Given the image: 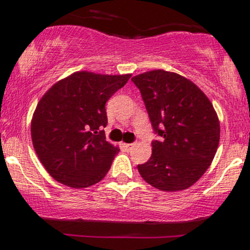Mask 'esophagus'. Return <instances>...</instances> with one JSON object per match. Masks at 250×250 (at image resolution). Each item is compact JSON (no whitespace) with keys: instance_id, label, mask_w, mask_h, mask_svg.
<instances>
[{"instance_id":"1","label":"esophagus","mask_w":250,"mask_h":250,"mask_svg":"<svg viewBox=\"0 0 250 250\" xmlns=\"http://www.w3.org/2000/svg\"><path fill=\"white\" fill-rule=\"evenodd\" d=\"M134 146H135V144H134V143H127V144H125V147L127 148L128 151L132 150V148H134Z\"/></svg>"}]
</instances>
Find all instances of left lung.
Listing matches in <instances>:
<instances>
[{"mask_svg":"<svg viewBox=\"0 0 250 250\" xmlns=\"http://www.w3.org/2000/svg\"><path fill=\"white\" fill-rule=\"evenodd\" d=\"M159 141L138 172L163 191L187 189L207 172L217 152L220 125L203 91L183 76L159 69L134 76Z\"/></svg>","mask_w":250,"mask_h":250,"instance_id":"1","label":"left lung"}]
</instances>
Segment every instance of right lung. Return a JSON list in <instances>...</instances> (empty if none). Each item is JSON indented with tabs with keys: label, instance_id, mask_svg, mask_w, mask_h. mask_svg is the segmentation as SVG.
<instances>
[{
	"label": "right lung",
	"instance_id": "right-lung-1",
	"mask_svg": "<svg viewBox=\"0 0 250 250\" xmlns=\"http://www.w3.org/2000/svg\"><path fill=\"white\" fill-rule=\"evenodd\" d=\"M130 77L77 71L41 98L31 136L38 158L56 181L86 188L105 178L120 151L102 130L107 125L105 105Z\"/></svg>",
	"mask_w": 250,
	"mask_h": 250
}]
</instances>
